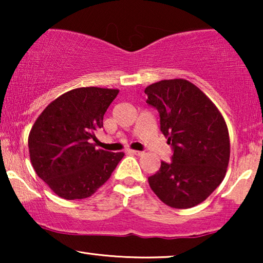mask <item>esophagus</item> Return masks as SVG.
I'll list each match as a JSON object with an SVG mask.
<instances>
[{
	"label": "esophagus",
	"instance_id": "esophagus-1",
	"mask_svg": "<svg viewBox=\"0 0 263 263\" xmlns=\"http://www.w3.org/2000/svg\"><path fill=\"white\" fill-rule=\"evenodd\" d=\"M129 153L135 154V156H139V157H141V156H143V154H145V152H141V151H134V149L129 151Z\"/></svg>",
	"mask_w": 263,
	"mask_h": 263
}]
</instances>
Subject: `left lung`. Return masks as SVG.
Returning <instances> with one entry per match:
<instances>
[{
    "label": "left lung",
    "mask_w": 263,
    "mask_h": 263,
    "mask_svg": "<svg viewBox=\"0 0 263 263\" xmlns=\"http://www.w3.org/2000/svg\"><path fill=\"white\" fill-rule=\"evenodd\" d=\"M147 104L156 107L160 130L174 154L148 177L165 204L192 208L207 199L226 175L230 159L228 125L218 107L184 79L161 80L146 87Z\"/></svg>",
    "instance_id": "1"
}]
</instances>
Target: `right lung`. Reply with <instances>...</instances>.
Here are the masks:
<instances>
[{
	"label": "right lung",
	"mask_w": 263,
	"mask_h": 263,
	"mask_svg": "<svg viewBox=\"0 0 263 263\" xmlns=\"http://www.w3.org/2000/svg\"><path fill=\"white\" fill-rule=\"evenodd\" d=\"M118 89L80 87L60 96L39 115L28 135L35 174L56 195L79 200L95 194L124 153L96 149V133Z\"/></svg>",
	"instance_id": "add662e5"
}]
</instances>
